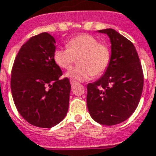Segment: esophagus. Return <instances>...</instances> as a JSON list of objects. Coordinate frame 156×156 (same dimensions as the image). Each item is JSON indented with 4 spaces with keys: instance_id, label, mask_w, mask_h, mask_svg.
<instances>
[{
    "instance_id": "1",
    "label": "esophagus",
    "mask_w": 156,
    "mask_h": 156,
    "mask_svg": "<svg viewBox=\"0 0 156 156\" xmlns=\"http://www.w3.org/2000/svg\"><path fill=\"white\" fill-rule=\"evenodd\" d=\"M77 83H77L76 81H73V80H70V84H71V86H72V87H74L75 85H76Z\"/></svg>"
}]
</instances>
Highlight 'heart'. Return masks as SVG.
Listing matches in <instances>:
<instances>
[{
    "label": "heart",
    "mask_w": 156,
    "mask_h": 156,
    "mask_svg": "<svg viewBox=\"0 0 156 156\" xmlns=\"http://www.w3.org/2000/svg\"><path fill=\"white\" fill-rule=\"evenodd\" d=\"M66 48H58L54 52V60L61 69H68L78 58V65L65 73L73 81H87L92 76L104 73L111 62V50L97 38L83 34L68 41Z\"/></svg>",
    "instance_id": "1"
}]
</instances>
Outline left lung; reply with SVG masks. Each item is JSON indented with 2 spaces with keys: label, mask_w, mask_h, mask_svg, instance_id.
<instances>
[{
  "label": "left lung",
  "mask_w": 156,
  "mask_h": 156,
  "mask_svg": "<svg viewBox=\"0 0 156 156\" xmlns=\"http://www.w3.org/2000/svg\"><path fill=\"white\" fill-rule=\"evenodd\" d=\"M111 42V62L103 75L87 85L90 116L99 124L113 126L136 109L144 84L142 68L133 44L113 29L98 30Z\"/></svg>",
  "instance_id": "left-lung-1"
}]
</instances>
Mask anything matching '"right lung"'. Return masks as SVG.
Returning <instances> with one entry per match:
<instances>
[{"label": "right lung", "mask_w": 156, "mask_h": 156, "mask_svg": "<svg viewBox=\"0 0 156 156\" xmlns=\"http://www.w3.org/2000/svg\"><path fill=\"white\" fill-rule=\"evenodd\" d=\"M54 37L41 33L20 49L11 73L14 102L25 121L38 127L51 128L62 122L69 110L71 85L54 60Z\"/></svg>", "instance_id": "obj_1"}]
</instances>
